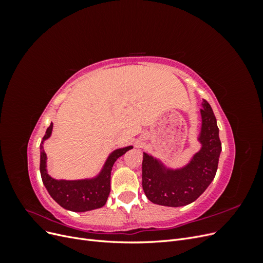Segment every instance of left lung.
<instances>
[{
  "instance_id": "8db88e82",
  "label": "left lung",
  "mask_w": 263,
  "mask_h": 263,
  "mask_svg": "<svg viewBox=\"0 0 263 263\" xmlns=\"http://www.w3.org/2000/svg\"><path fill=\"white\" fill-rule=\"evenodd\" d=\"M202 149L185 168L166 172L153 157L144 154L142 189L149 200L158 205L178 206L194 202L208 189L215 178L221 151L216 117L208 101H203Z\"/></svg>"
}]
</instances>
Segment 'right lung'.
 Wrapping results in <instances>:
<instances>
[{
    "label": "right lung",
    "mask_w": 263,
    "mask_h": 263,
    "mask_svg": "<svg viewBox=\"0 0 263 263\" xmlns=\"http://www.w3.org/2000/svg\"><path fill=\"white\" fill-rule=\"evenodd\" d=\"M52 130V123L47 128L44 139L49 138ZM41 144V174L44 184L53 200L63 209L73 212H86L104 206L110 192V171L117 159L126 154L133 147L117 149L110 154L100 176L94 180L65 181L54 180L48 176L46 170V154Z\"/></svg>",
    "instance_id": "obj_1"
}]
</instances>
